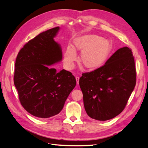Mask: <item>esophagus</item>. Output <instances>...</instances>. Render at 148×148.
Segmentation results:
<instances>
[{"instance_id":"esophagus-1","label":"esophagus","mask_w":148,"mask_h":148,"mask_svg":"<svg viewBox=\"0 0 148 148\" xmlns=\"http://www.w3.org/2000/svg\"><path fill=\"white\" fill-rule=\"evenodd\" d=\"M76 82H77V84L79 83V77L76 76Z\"/></svg>"}]
</instances>
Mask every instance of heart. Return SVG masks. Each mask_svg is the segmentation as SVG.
<instances>
[{"label": "heart", "instance_id": "1", "mask_svg": "<svg viewBox=\"0 0 148 148\" xmlns=\"http://www.w3.org/2000/svg\"><path fill=\"white\" fill-rule=\"evenodd\" d=\"M74 46L78 51H83L81 61L86 69L89 70L100 67L106 61L112 49V42L95 34H86L74 40ZM64 62L71 67L77 58L75 49L69 46L64 54Z\"/></svg>", "mask_w": 148, "mask_h": 148}]
</instances>
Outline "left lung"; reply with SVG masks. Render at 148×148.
Instances as JSON below:
<instances>
[{
  "mask_svg": "<svg viewBox=\"0 0 148 148\" xmlns=\"http://www.w3.org/2000/svg\"><path fill=\"white\" fill-rule=\"evenodd\" d=\"M79 84L90 117L107 121L116 117L125 108L136 85L132 50L127 47L118 49L105 65L82 74Z\"/></svg>",
  "mask_w": 148,
  "mask_h": 148,
  "instance_id": "left-lung-1",
  "label": "left lung"
}]
</instances>
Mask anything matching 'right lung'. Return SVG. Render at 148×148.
<instances>
[{"mask_svg":"<svg viewBox=\"0 0 148 148\" xmlns=\"http://www.w3.org/2000/svg\"><path fill=\"white\" fill-rule=\"evenodd\" d=\"M60 29L54 27L25 43L17 55L14 84L26 111L39 118L54 116L62 111L76 85L71 72H57L50 66L62 60L59 43L54 41Z\"/></svg>","mask_w":148,"mask_h":148,"instance_id":"1","label":"right lung"}]
</instances>
